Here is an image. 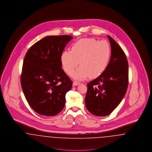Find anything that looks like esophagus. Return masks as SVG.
<instances>
[{
    "label": "esophagus",
    "mask_w": 152,
    "mask_h": 152,
    "mask_svg": "<svg viewBox=\"0 0 152 152\" xmlns=\"http://www.w3.org/2000/svg\"><path fill=\"white\" fill-rule=\"evenodd\" d=\"M79 84H80V83L77 82V81H73V87L76 86H78Z\"/></svg>",
    "instance_id": "esophagus-1"
}]
</instances>
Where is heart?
<instances>
[{"label":"heart","mask_w":152,"mask_h":152,"mask_svg":"<svg viewBox=\"0 0 152 152\" xmlns=\"http://www.w3.org/2000/svg\"><path fill=\"white\" fill-rule=\"evenodd\" d=\"M111 49L108 42L98 41L94 38L80 39L74 44L71 51H64L61 55L63 69L71 75L79 65L81 66L72 74L73 78L84 80L88 76L96 78L107 69Z\"/></svg>","instance_id":"obj_1"}]
</instances>
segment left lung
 <instances>
[{
	"instance_id": "1",
	"label": "left lung",
	"mask_w": 152,
	"mask_h": 152,
	"mask_svg": "<svg viewBox=\"0 0 152 152\" xmlns=\"http://www.w3.org/2000/svg\"><path fill=\"white\" fill-rule=\"evenodd\" d=\"M111 57L105 71L87 84L85 99L88 111L97 116L110 115L123 100L128 86V63L120 45L107 36Z\"/></svg>"
}]
</instances>
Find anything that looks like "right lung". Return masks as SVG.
Segmentation results:
<instances>
[{
    "instance_id": "1",
    "label": "right lung",
    "mask_w": 152,
    "mask_h": 152,
    "mask_svg": "<svg viewBox=\"0 0 152 152\" xmlns=\"http://www.w3.org/2000/svg\"><path fill=\"white\" fill-rule=\"evenodd\" d=\"M70 35L48 36L31 47L24 57L21 86L29 106L43 116H55L65 106L72 81L61 68V55Z\"/></svg>"
}]
</instances>
